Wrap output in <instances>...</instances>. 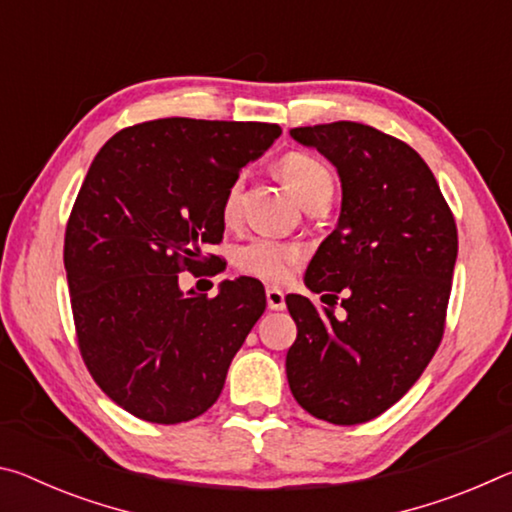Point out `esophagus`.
<instances>
[{"label": "esophagus", "mask_w": 512, "mask_h": 512, "mask_svg": "<svg viewBox=\"0 0 512 512\" xmlns=\"http://www.w3.org/2000/svg\"><path fill=\"white\" fill-rule=\"evenodd\" d=\"M266 305L273 311H282L284 307H287V302H284V293L277 287H268L266 289Z\"/></svg>", "instance_id": "1"}]
</instances>
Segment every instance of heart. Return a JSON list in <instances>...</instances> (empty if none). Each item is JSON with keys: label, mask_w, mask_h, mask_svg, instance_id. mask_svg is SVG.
I'll return each mask as SVG.
<instances>
[{"label": "heart", "mask_w": 512, "mask_h": 512, "mask_svg": "<svg viewBox=\"0 0 512 512\" xmlns=\"http://www.w3.org/2000/svg\"><path fill=\"white\" fill-rule=\"evenodd\" d=\"M277 173L284 180V185L291 189V194L298 198L302 205L320 196H332V173L323 162L314 155L291 151L284 153L280 162H277ZM241 192H244V180H232L228 192L223 196L221 214L223 219L232 223L239 216L241 205ZM302 259H305V250L291 241H277L268 237H253L246 244H241L232 262H235L237 271L244 275L257 277L262 282H284L291 275Z\"/></svg>", "instance_id": "b5f03b06"}]
</instances>
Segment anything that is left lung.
<instances>
[{"instance_id": "left-lung-1", "label": "left lung", "mask_w": 512, "mask_h": 512, "mask_svg": "<svg viewBox=\"0 0 512 512\" xmlns=\"http://www.w3.org/2000/svg\"><path fill=\"white\" fill-rule=\"evenodd\" d=\"M291 137L334 164L343 201L305 273L307 287L333 302L320 309L287 296L298 325L287 379L314 418L361 424L406 395L443 341L456 221L427 162L397 137L357 121L293 128Z\"/></svg>"}]
</instances>
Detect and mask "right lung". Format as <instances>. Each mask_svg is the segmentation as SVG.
<instances>
[{
  "label": "right lung",
  "mask_w": 512,
  "mask_h": 512,
  "mask_svg": "<svg viewBox=\"0 0 512 512\" xmlns=\"http://www.w3.org/2000/svg\"><path fill=\"white\" fill-rule=\"evenodd\" d=\"M280 133L262 121L153 119L112 135L90 164L63 253L76 339L92 379L135 418L178 424L210 409L264 314L255 277L207 298L180 291L178 275L219 264L203 248L223 239V196Z\"/></svg>",
  "instance_id": "right-lung-1"
}]
</instances>
